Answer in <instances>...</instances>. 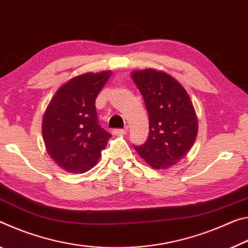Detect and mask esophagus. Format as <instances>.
I'll return each instance as SVG.
<instances>
[{
    "label": "esophagus",
    "instance_id": "obj_1",
    "mask_svg": "<svg viewBox=\"0 0 248 248\" xmlns=\"http://www.w3.org/2000/svg\"><path fill=\"white\" fill-rule=\"evenodd\" d=\"M113 134H114V135H117V136L125 135V134H126V129H124V128H115V129H113Z\"/></svg>",
    "mask_w": 248,
    "mask_h": 248
}]
</instances>
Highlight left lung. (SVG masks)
<instances>
[{"label": "left lung", "mask_w": 248, "mask_h": 248, "mask_svg": "<svg viewBox=\"0 0 248 248\" xmlns=\"http://www.w3.org/2000/svg\"><path fill=\"white\" fill-rule=\"evenodd\" d=\"M149 116L145 144L134 146L155 169H167L181 160L194 144L198 120L190 96L171 76L154 69L132 72Z\"/></svg>", "instance_id": "obj_1"}]
</instances>
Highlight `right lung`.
I'll use <instances>...</instances> for the list:
<instances>
[{"mask_svg": "<svg viewBox=\"0 0 248 248\" xmlns=\"http://www.w3.org/2000/svg\"><path fill=\"white\" fill-rule=\"evenodd\" d=\"M111 71L88 72L62 84L45 111L43 139L60 168L83 173L94 167L112 135L97 121L95 99Z\"/></svg>", "mask_w": 248, "mask_h": 248, "instance_id": "right-lung-1", "label": "right lung"}]
</instances>
